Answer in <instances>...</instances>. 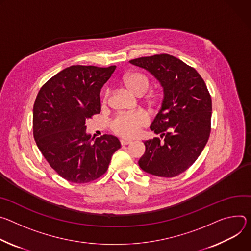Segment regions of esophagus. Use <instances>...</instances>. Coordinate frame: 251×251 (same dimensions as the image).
<instances>
[{"mask_svg": "<svg viewBox=\"0 0 251 251\" xmlns=\"http://www.w3.org/2000/svg\"><path fill=\"white\" fill-rule=\"evenodd\" d=\"M121 144H122V146H127V145L131 144V141L130 140H126V138H122Z\"/></svg>", "mask_w": 251, "mask_h": 251, "instance_id": "1", "label": "esophagus"}]
</instances>
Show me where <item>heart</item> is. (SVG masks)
Listing matches in <instances>:
<instances>
[{"mask_svg":"<svg viewBox=\"0 0 251 251\" xmlns=\"http://www.w3.org/2000/svg\"><path fill=\"white\" fill-rule=\"evenodd\" d=\"M123 85L135 95H144L150 87V78L142 73H129L123 77ZM108 92L102 96V103H106ZM149 123V117L143 110H135L131 113H120L111 121L110 127L113 131L124 137H133L140 133L142 127Z\"/></svg>","mask_w":251,"mask_h":251,"instance_id":"b5f03b06","label":"heart"}]
</instances>
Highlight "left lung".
I'll use <instances>...</instances> for the list:
<instances>
[{
	"label": "left lung",
	"mask_w": 251,
	"mask_h": 251,
	"mask_svg": "<svg viewBox=\"0 0 251 251\" xmlns=\"http://www.w3.org/2000/svg\"><path fill=\"white\" fill-rule=\"evenodd\" d=\"M151 73L163 87V100L151 129L160 137L144 142L138 160L145 172L175 177L184 173L203 151L211 130V97L201 75L168 53L129 61Z\"/></svg>",
	"instance_id": "8db88e82"
}]
</instances>
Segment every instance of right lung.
<instances>
[{
	"label": "right lung",
	"mask_w": 251,
	"mask_h": 251,
	"mask_svg": "<svg viewBox=\"0 0 251 251\" xmlns=\"http://www.w3.org/2000/svg\"><path fill=\"white\" fill-rule=\"evenodd\" d=\"M116 66H72L41 88L33 113L36 144L50 168L74 183L100 178L121 149L119 138L103 134L93 142L86 120L100 113V93Z\"/></svg>",
	"instance_id": "obj_1"
}]
</instances>
